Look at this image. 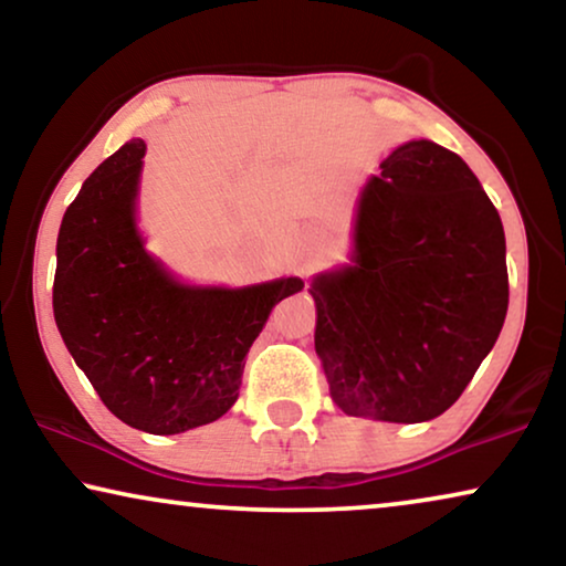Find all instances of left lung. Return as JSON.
I'll use <instances>...</instances> for the list:
<instances>
[{
    "label": "left lung",
    "instance_id": "obj_1",
    "mask_svg": "<svg viewBox=\"0 0 566 566\" xmlns=\"http://www.w3.org/2000/svg\"><path fill=\"white\" fill-rule=\"evenodd\" d=\"M345 415L428 422L461 397L507 314L505 229L459 154L409 138L363 185L347 262L308 285Z\"/></svg>",
    "mask_w": 566,
    "mask_h": 566
}]
</instances>
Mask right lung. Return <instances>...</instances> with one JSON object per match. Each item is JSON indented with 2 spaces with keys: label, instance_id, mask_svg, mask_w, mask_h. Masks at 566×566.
Instances as JSON below:
<instances>
[{
  "label": "right lung",
  "instance_id": "right-lung-1",
  "mask_svg": "<svg viewBox=\"0 0 566 566\" xmlns=\"http://www.w3.org/2000/svg\"><path fill=\"white\" fill-rule=\"evenodd\" d=\"M146 144L130 138L66 208L56 239L53 316L103 405L130 428L177 436L227 415L244 358L296 275L198 285L146 250L138 227Z\"/></svg>",
  "mask_w": 566,
  "mask_h": 566
}]
</instances>
